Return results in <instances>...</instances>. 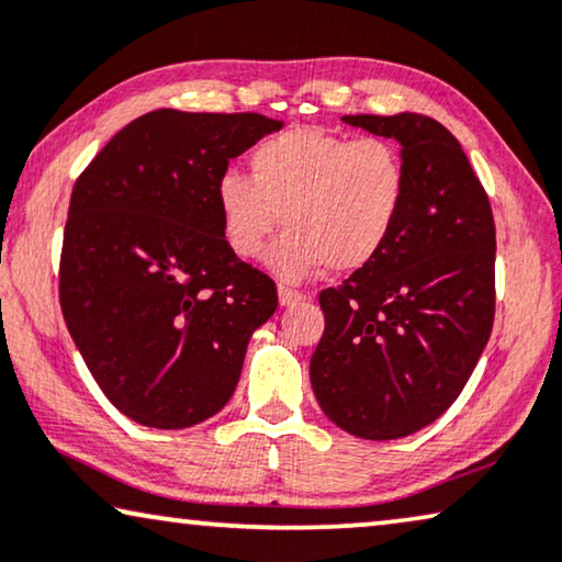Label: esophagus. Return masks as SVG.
<instances>
[{
	"label": "esophagus",
	"mask_w": 562,
	"mask_h": 562,
	"mask_svg": "<svg viewBox=\"0 0 562 562\" xmlns=\"http://www.w3.org/2000/svg\"><path fill=\"white\" fill-rule=\"evenodd\" d=\"M278 295H280V305H295V303H300V300H305V292L292 290V288H288V284H280Z\"/></svg>",
	"instance_id": "esophagus-1"
}]
</instances>
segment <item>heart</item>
Wrapping results in <instances>:
<instances>
[{"instance_id":"1","label":"heart","mask_w":562,"mask_h":562,"mask_svg":"<svg viewBox=\"0 0 562 562\" xmlns=\"http://www.w3.org/2000/svg\"><path fill=\"white\" fill-rule=\"evenodd\" d=\"M249 172L218 178L221 236L236 257L255 259L282 224L288 234L267 259L282 280L374 262L407 205L405 155L384 137L290 126L251 149Z\"/></svg>"}]
</instances>
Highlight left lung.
Segmentation results:
<instances>
[{
	"mask_svg": "<svg viewBox=\"0 0 562 562\" xmlns=\"http://www.w3.org/2000/svg\"><path fill=\"white\" fill-rule=\"evenodd\" d=\"M402 145L409 191L374 262L321 292L326 315L311 359L315 400L363 440L417 432L469 382L494 326L496 228L458 139L423 114L344 116Z\"/></svg>",
	"mask_w": 562,
	"mask_h": 562,
	"instance_id": "left-lung-1",
	"label": "left lung"
}]
</instances>
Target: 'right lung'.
Returning a JSON list of instances; mask_svg holds the SVG:
<instances>
[{"instance_id": "right-lung-1", "label": "right lung", "mask_w": 562, "mask_h": 562, "mask_svg": "<svg viewBox=\"0 0 562 562\" xmlns=\"http://www.w3.org/2000/svg\"><path fill=\"white\" fill-rule=\"evenodd\" d=\"M282 122L157 109L116 132L70 193L58 292L86 367L134 423L191 428L232 400L278 288L221 236L228 160Z\"/></svg>"}]
</instances>
